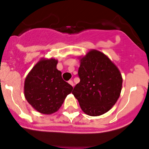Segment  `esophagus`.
<instances>
[{"instance_id": "esophagus-1", "label": "esophagus", "mask_w": 149, "mask_h": 149, "mask_svg": "<svg viewBox=\"0 0 149 149\" xmlns=\"http://www.w3.org/2000/svg\"><path fill=\"white\" fill-rule=\"evenodd\" d=\"M68 84H70V85H71L72 86H73V81H71V80L68 81Z\"/></svg>"}]
</instances>
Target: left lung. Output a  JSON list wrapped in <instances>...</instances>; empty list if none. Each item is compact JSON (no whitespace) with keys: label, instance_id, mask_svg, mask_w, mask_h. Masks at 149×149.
I'll list each match as a JSON object with an SVG mask.
<instances>
[{"label":"left lung","instance_id":"left-lung-1","mask_svg":"<svg viewBox=\"0 0 149 149\" xmlns=\"http://www.w3.org/2000/svg\"><path fill=\"white\" fill-rule=\"evenodd\" d=\"M80 82L72 91L84 113L100 116L118 101L123 78L119 69L106 55L91 49L80 58L78 72Z\"/></svg>","mask_w":149,"mask_h":149}]
</instances>
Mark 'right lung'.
Returning <instances> with one entry per match:
<instances>
[{
  "label": "right lung",
  "instance_id": "add662e5",
  "mask_svg": "<svg viewBox=\"0 0 149 149\" xmlns=\"http://www.w3.org/2000/svg\"><path fill=\"white\" fill-rule=\"evenodd\" d=\"M57 64L58 61L54 58H42L25 79V98L42 114L50 115L57 112L73 90V86L62 79Z\"/></svg>",
  "mask_w": 149,
  "mask_h": 149
}]
</instances>
